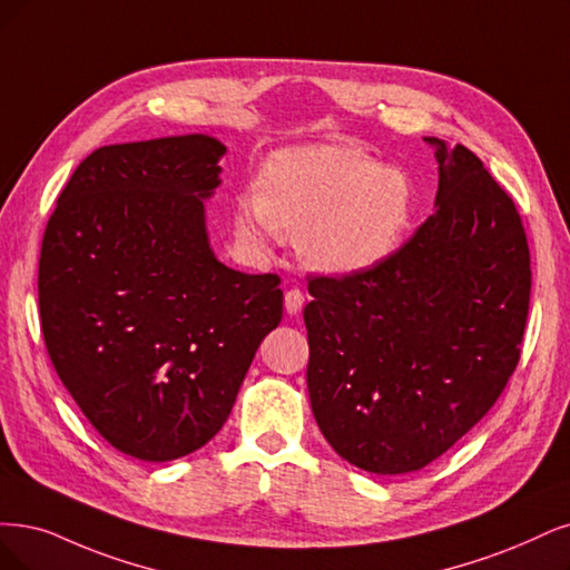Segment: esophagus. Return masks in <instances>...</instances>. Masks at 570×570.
Segmentation results:
<instances>
[{
    "label": "esophagus",
    "mask_w": 570,
    "mask_h": 570,
    "mask_svg": "<svg viewBox=\"0 0 570 570\" xmlns=\"http://www.w3.org/2000/svg\"><path fill=\"white\" fill-rule=\"evenodd\" d=\"M303 303H305V296L301 293V288H291V291H286V296H284V307H286V312L291 314H298L301 309H303Z\"/></svg>",
    "instance_id": "obj_1"
}]
</instances>
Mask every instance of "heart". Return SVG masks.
<instances>
[{
  "mask_svg": "<svg viewBox=\"0 0 570 570\" xmlns=\"http://www.w3.org/2000/svg\"><path fill=\"white\" fill-rule=\"evenodd\" d=\"M413 216L404 171L341 142L293 145L261 166L256 195L232 206L237 239L265 248L277 232H298L301 258L324 274H362L387 263Z\"/></svg>",
  "mask_w": 570,
  "mask_h": 570,
  "instance_id": "1",
  "label": "heart"
}]
</instances>
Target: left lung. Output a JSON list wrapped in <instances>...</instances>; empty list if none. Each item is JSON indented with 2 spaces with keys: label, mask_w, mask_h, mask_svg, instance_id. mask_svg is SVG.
<instances>
[{
  "label": "left lung",
  "mask_w": 570,
  "mask_h": 570,
  "mask_svg": "<svg viewBox=\"0 0 570 570\" xmlns=\"http://www.w3.org/2000/svg\"><path fill=\"white\" fill-rule=\"evenodd\" d=\"M425 142L434 214L387 263L307 284L312 413L331 449L371 474L423 470L465 436L514 373L529 317L514 202L465 145Z\"/></svg>",
  "instance_id": "left-lung-1"
}]
</instances>
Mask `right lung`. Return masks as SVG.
Returning a JSON list of instances; mask_svg holds the SVG:
<instances>
[{
    "label": "right lung",
    "mask_w": 570,
    "mask_h": 570,
    "mask_svg": "<svg viewBox=\"0 0 570 570\" xmlns=\"http://www.w3.org/2000/svg\"><path fill=\"white\" fill-rule=\"evenodd\" d=\"M225 153L206 134L98 147L41 242V333L60 383L105 441L145 462L220 432L282 322L277 274L232 269L210 246Z\"/></svg>",
    "instance_id": "1"
}]
</instances>
